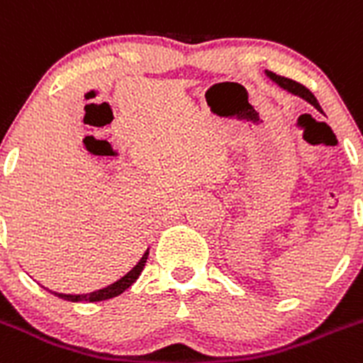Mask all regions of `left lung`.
<instances>
[{"label":"left lung","mask_w":363,"mask_h":363,"mask_svg":"<svg viewBox=\"0 0 363 363\" xmlns=\"http://www.w3.org/2000/svg\"><path fill=\"white\" fill-rule=\"evenodd\" d=\"M269 77H270V79H272V80H276V82L279 84V86L283 87V89H286V91H290V93L297 94V96L304 98V100H308L311 105H313L315 109H319V111H320V105H319V101H317V98H315L313 94H311V91L308 89V87H304L303 84L296 82V80L284 79V77H281V74L272 73V71H269Z\"/></svg>","instance_id":"obj_1"}]
</instances>
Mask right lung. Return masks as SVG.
Segmentation results:
<instances>
[{"label": "right lung", "instance_id": "1", "mask_svg": "<svg viewBox=\"0 0 363 363\" xmlns=\"http://www.w3.org/2000/svg\"><path fill=\"white\" fill-rule=\"evenodd\" d=\"M147 258H148V250L143 254V258L135 263V265L132 267V269L128 270L125 276H121L120 279L114 281V283H111V284H107V286H104V289H96V290H93V292H86V294H60V292H52V290H50V292L55 294V296L60 297V299L73 301V303H79V301L96 303V301L111 299V297H116V296H120V294H123L125 290H127L128 286H130V284L134 283L138 277H140L141 270H143L145 263H147Z\"/></svg>", "mask_w": 363, "mask_h": 363}]
</instances>
